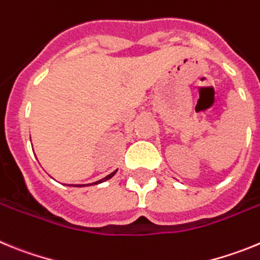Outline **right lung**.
Instances as JSON below:
<instances>
[{
	"instance_id": "right-lung-1",
	"label": "right lung",
	"mask_w": 260,
	"mask_h": 260,
	"mask_svg": "<svg viewBox=\"0 0 260 260\" xmlns=\"http://www.w3.org/2000/svg\"><path fill=\"white\" fill-rule=\"evenodd\" d=\"M114 173H116V172H113V173H110L109 176H107V177H105V178H103V180L98 181V182H93V183H100V182H104V181H107V180H109V178H112V177L114 176ZM93 183H91V185H93ZM78 186H80V185H78ZM82 186H84V185H82Z\"/></svg>"
}]
</instances>
